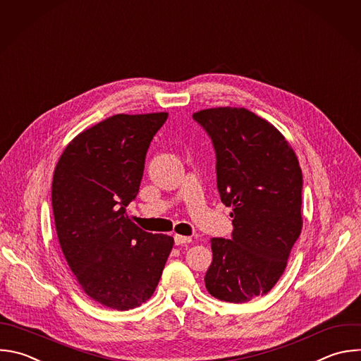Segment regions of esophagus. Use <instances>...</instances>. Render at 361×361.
<instances>
[{"mask_svg":"<svg viewBox=\"0 0 361 361\" xmlns=\"http://www.w3.org/2000/svg\"><path fill=\"white\" fill-rule=\"evenodd\" d=\"M174 241H176V245H185V244H190L192 239L191 236H184V235H174Z\"/></svg>","mask_w":361,"mask_h":361,"instance_id":"esophagus-1","label":"esophagus"}]
</instances>
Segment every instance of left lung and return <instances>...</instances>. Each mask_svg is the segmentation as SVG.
<instances>
[{
	"mask_svg": "<svg viewBox=\"0 0 361 361\" xmlns=\"http://www.w3.org/2000/svg\"><path fill=\"white\" fill-rule=\"evenodd\" d=\"M192 117L216 154V185L231 207L232 239L212 238L208 293L231 303L267 295L285 272L303 226L302 170L285 136L245 107H212Z\"/></svg>",
	"mask_w": 361,
	"mask_h": 361,
	"instance_id": "1",
	"label": "left lung"
}]
</instances>
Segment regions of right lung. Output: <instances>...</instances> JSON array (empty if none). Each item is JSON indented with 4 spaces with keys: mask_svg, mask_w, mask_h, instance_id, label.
<instances>
[{
    "mask_svg": "<svg viewBox=\"0 0 361 361\" xmlns=\"http://www.w3.org/2000/svg\"><path fill=\"white\" fill-rule=\"evenodd\" d=\"M169 113L114 114L80 132L54 171L52 208L61 250L83 292L129 310L152 298L173 236L150 233L126 214L150 142Z\"/></svg>",
    "mask_w": 361,
    "mask_h": 361,
    "instance_id": "obj_1",
    "label": "right lung"
}]
</instances>
